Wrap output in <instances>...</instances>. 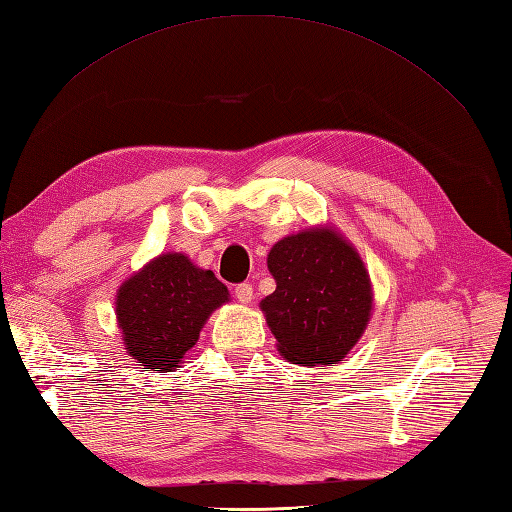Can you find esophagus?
<instances>
[{
	"instance_id": "34e87169",
	"label": "esophagus",
	"mask_w": 512,
	"mask_h": 512,
	"mask_svg": "<svg viewBox=\"0 0 512 512\" xmlns=\"http://www.w3.org/2000/svg\"><path fill=\"white\" fill-rule=\"evenodd\" d=\"M234 295H236V299H239L241 304H249V302H252V299H254V289H252V284H249V282L236 284Z\"/></svg>"
}]
</instances>
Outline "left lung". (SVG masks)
Listing matches in <instances>:
<instances>
[{
	"label": "left lung",
	"instance_id": "obj_1",
	"mask_svg": "<svg viewBox=\"0 0 512 512\" xmlns=\"http://www.w3.org/2000/svg\"><path fill=\"white\" fill-rule=\"evenodd\" d=\"M276 291L260 308L295 365H336L363 336L371 317V280L356 249L332 228H310L271 247Z\"/></svg>",
	"mask_w": 512,
	"mask_h": 512
}]
</instances>
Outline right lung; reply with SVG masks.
Segmentation results:
<instances>
[{
    "label": "right lung",
    "instance_id": "1",
    "mask_svg": "<svg viewBox=\"0 0 512 512\" xmlns=\"http://www.w3.org/2000/svg\"><path fill=\"white\" fill-rule=\"evenodd\" d=\"M228 302L226 284L184 254H162L119 286L117 321L128 354L149 371H171L206 319Z\"/></svg>",
    "mask_w": 512,
    "mask_h": 512
}]
</instances>
